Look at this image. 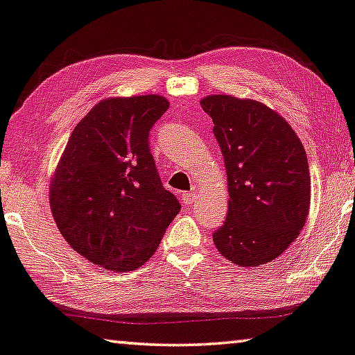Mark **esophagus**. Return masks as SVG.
<instances>
[{"instance_id":"34e87169","label":"esophagus","mask_w":355,"mask_h":355,"mask_svg":"<svg viewBox=\"0 0 355 355\" xmlns=\"http://www.w3.org/2000/svg\"><path fill=\"white\" fill-rule=\"evenodd\" d=\"M196 197H197V194L194 191L192 192H184V194L182 196V200H183V203L184 205H192L196 202Z\"/></svg>"}]
</instances>
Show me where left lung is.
I'll list each match as a JSON object with an SVG mask.
<instances>
[{
    "instance_id": "8db88e82",
    "label": "left lung",
    "mask_w": 355,
    "mask_h": 355,
    "mask_svg": "<svg viewBox=\"0 0 355 355\" xmlns=\"http://www.w3.org/2000/svg\"><path fill=\"white\" fill-rule=\"evenodd\" d=\"M214 122L228 180V216L212 239L241 267L272 262L288 248L311 209L304 147L288 122L253 99L211 94L200 101Z\"/></svg>"
}]
</instances>
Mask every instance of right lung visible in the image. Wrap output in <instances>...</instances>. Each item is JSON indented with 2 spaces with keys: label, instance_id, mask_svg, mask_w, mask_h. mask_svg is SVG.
<instances>
[{
  "label": "right lung",
  "instance_id": "add662e5",
  "mask_svg": "<svg viewBox=\"0 0 355 355\" xmlns=\"http://www.w3.org/2000/svg\"><path fill=\"white\" fill-rule=\"evenodd\" d=\"M167 108L158 94L101 101L76 125L51 178L57 228L105 270L132 272L149 261L182 208L149 149L150 128Z\"/></svg>",
  "mask_w": 355,
  "mask_h": 355
}]
</instances>
